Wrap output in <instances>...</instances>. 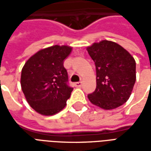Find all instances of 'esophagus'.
Listing matches in <instances>:
<instances>
[{
	"label": "esophagus",
	"mask_w": 151,
	"mask_h": 151,
	"mask_svg": "<svg viewBox=\"0 0 151 151\" xmlns=\"http://www.w3.org/2000/svg\"><path fill=\"white\" fill-rule=\"evenodd\" d=\"M82 86V82H78L75 83V86H77V87H81Z\"/></svg>",
	"instance_id": "1"
}]
</instances>
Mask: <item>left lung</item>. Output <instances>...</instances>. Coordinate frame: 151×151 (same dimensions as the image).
<instances>
[{
  "mask_svg": "<svg viewBox=\"0 0 151 151\" xmlns=\"http://www.w3.org/2000/svg\"><path fill=\"white\" fill-rule=\"evenodd\" d=\"M87 51L96 69V88L87 95L89 100L105 110L124 104L136 82L135 60L118 43L108 40L93 43Z\"/></svg>",
  "mask_w": 151,
  "mask_h": 151,
  "instance_id": "1",
  "label": "left lung"
}]
</instances>
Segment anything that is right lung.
<instances>
[{"instance_id":"add662e5","label":"right lung","mask_w":151,"mask_h":151,"mask_svg":"<svg viewBox=\"0 0 151 151\" xmlns=\"http://www.w3.org/2000/svg\"><path fill=\"white\" fill-rule=\"evenodd\" d=\"M72 47H49L31 56L22 69L21 86L27 101L38 113L52 116L65 107L73 88L64 61Z\"/></svg>"}]
</instances>
